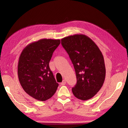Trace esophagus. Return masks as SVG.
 Here are the masks:
<instances>
[{
    "label": "esophagus",
    "instance_id": "obj_1",
    "mask_svg": "<svg viewBox=\"0 0 128 128\" xmlns=\"http://www.w3.org/2000/svg\"><path fill=\"white\" fill-rule=\"evenodd\" d=\"M66 84V80H62V82L61 83V86H64V85Z\"/></svg>",
    "mask_w": 128,
    "mask_h": 128
}]
</instances>
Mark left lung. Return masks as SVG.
<instances>
[{
	"instance_id": "obj_1",
	"label": "left lung",
	"mask_w": 128,
	"mask_h": 128,
	"mask_svg": "<svg viewBox=\"0 0 128 128\" xmlns=\"http://www.w3.org/2000/svg\"><path fill=\"white\" fill-rule=\"evenodd\" d=\"M61 44L74 65L77 83L72 88L75 97L87 100L100 90L106 76L104 56L88 36L76 34L61 39Z\"/></svg>"
}]
</instances>
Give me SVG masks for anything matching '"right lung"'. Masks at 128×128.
Here are the masks:
<instances>
[{
  "mask_svg": "<svg viewBox=\"0 0 128 128\" xmlns=\"http://www.w3.org/2000/svg\"><path fill=\"white\" fill-rule=\"evenodd\" d=\"M60 40L42 39L27 45L19 57L18 74L23 89L30 96L44 102L58 87L49 62Z\"/></svg>",
  "mask_w": 128,
  "mask_h": 128,
  "instance_id": "obj_1",
  "label": "right lung"
}]
</instances>
